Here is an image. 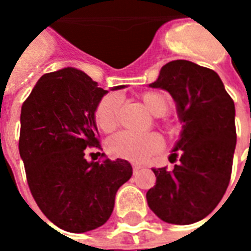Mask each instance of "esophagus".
<instances>
[{"label":"esophagus","mask_w":251,"mask_h":251,"mask_svg":"<svg viewBox=\"0 0 251 251\" xmlns=\"http://www.w3.org/2000/svg\"><path fill=\"white\" fill-rule=\"evenodd\" d=\"M141 168H142L141 164H133V171H134V173H137V172L139 171Z\"/></svg>","instance_id":"34e87169"}]
</instances>
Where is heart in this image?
Listing matches in <instances>:
<instances>
[{
    "label": "heart",
    "instance_id": "1",
    "mask_svg": "<svg viewBox=\"0 0 251 251\" xmlns=\"http://www.w3.org/2000/svg\"><path fill=\"white\" fill-rule=\"evenodd\" d=\"M142 101L150 113L153 116H164L169 109V99L167 95L157 91H149L142 95ZM121 96L117 92L105 95L99 101L95 109V121L100 130L109 133L118 124V108ZM164 146L163 138L156 133L135 134L120 131L106 141V151L110 156L131 161H143L152 153L160 151Z\"/></svg>",
    "mask_w": 251,
    "mask_h": 251
}]
</instances>
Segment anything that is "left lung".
I'll list each match as a JSON object with an SVG mask.
<instances>
[{
  "label": "left lung",
  "instance_id": "left-lung-1",
  "mask_svg": "<svg viewBox=\"0 0 251 251\" xmlns=\"http://www.w3.org/2000/svg\"><path fill=\"white\" fill-rule=\"evenodd\" d=\"M169 92L182 130L169 160L173 171L152 169L156 185L146 198L165 223L186 226L210 215L222 201L236 149L234 102L218 73L186 60L168 62L150 84Z\"/></svg>",
  "mask_w": 251,
  "mask_h": 251
}]
</instances>
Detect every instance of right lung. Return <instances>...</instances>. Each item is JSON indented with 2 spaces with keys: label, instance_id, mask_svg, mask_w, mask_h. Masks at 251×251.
Segmentation results:
<instances>
[{
  "label": "right lung",
  "instance_id": "obj_1",
  "mask_svg": "<svg viewBox=\"0 0 251 251\" xmlns=\"http://www.w3.org/2000/svg\"><path fill=\"white\" fill-rule=\"evenodd\" d=\"M106 94L82 70L64 68L41 76L22 105L19 153L29 190L43 214L73 233L105 224L133 175L124 159L84 157L87 147L99 146L95 109Z\"/></svg>",
  "mask_w": 251,
  "mask_h": 251
}]
</instances>
